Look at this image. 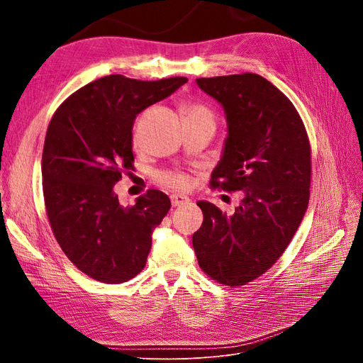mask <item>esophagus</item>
I'll list each match as a JSON object with an SVG mask.
<instances>
[{
	"instance_id": "obj_1",
	"label": "esophagus",
	"mask_w": 363,
	"mask_h": 363,
	"mask_svg": "<svg viewBox=\"0 0 363 363\" xmlns=\"http://www.w3.org/2000/svg\"><path fill=\"white\" fill-rule=\"evenodd\" d=\"M170 203L174 207H179V206L189 204V199L186 196H181V194H172L170 196Z\"/></svg>"
}]
</instances>
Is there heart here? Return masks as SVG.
<instances>
[{
	"label": "heart",
	"instance_id": "1",
	"mask_svg": "<svg viewBox=\"0 0 363 363\" xmlns=\"http://www.w3.org/2000/svg\"><path fill=\"white\" fill-rule=\"evenodd\" d=\"M182 114H184V121L185 122H212L215 123V116L212 110L206 107L201 103H185L182 106ZM133 141H138V128L135 126L133 129ZM157 182L162 185L172 188V189H178V191H185L189 186H191V178L189 175L184 174V172H159L156 175Z\"/></svg>",
	"mask_w": 363,
	"mask_h": 363
}]
</instances>
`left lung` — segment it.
Here are the masks:
<instances>
[{
  "mask_svg": "<svg viewBox=\"0 0 363 363\" xmlns=\"http://www.w3.org/2000/svg\"><path fill=\"white\" fill-rule=\"evenodd\" d=\"M197 85L222 104L228 122L211 185L244 199L231 216L199 201L203 223L193 247L203 272L238 287L281 257L306 213L311 144L293 103L260 74L199 78Z\"/></svg>",
  "mask_w": 363,
  "mask_h": 363,
  "instance_id": "left-lung-1",
  "label": "left lung"
}]
</instances>
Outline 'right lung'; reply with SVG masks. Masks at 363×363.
I'll list each match as a JSON object with an SVG mask.
<instances>
[{
	"label": "right lung",
	"mask_w": 363,
	"mask_h": 363,
	"mask_svg": "<svg viewBox=\"0 0 363 363\" xmlns=\"http://www.w3.org/2000/svg\"><path fill=\"white\" fill-rule=\"evenodd\" d=\"M185 82L184 76L108 74L74 91L54 113L41 163L47 215L65 255L92 279L122 284L144 269L151 234L170 200L148 189L133 206H122L113 188L133 167L137 114Z\"/></svg>",
	"instance_id": "obj_1"
}]
</instances>
